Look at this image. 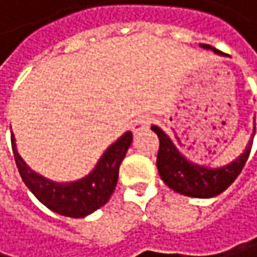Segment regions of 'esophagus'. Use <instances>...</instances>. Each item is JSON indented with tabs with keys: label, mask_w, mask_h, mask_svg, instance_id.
I'll list each match as a JSON object with an SVG mask.
<instances>
[{
	"label": "esophagus",
	"mask_w": 257,
	"mask_h": 257,
	"mask_svg": "<svg viewBox=\"0 0 257 257\" xmlns=\"http://www.w3.org/2000/svg\"><path fill=\"white\" fill-rule=\"evenodd\" d=\"M150 124H151V118H150V117H146V115H142V117H139V118L136 120V123H134V126H133V131L137 134V133H140V131H145L146 127H150Z\"/></svg>",
	"instance_id": "obj_1"
}]
</instances>
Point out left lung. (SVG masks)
Returning a JSON list of instances; mask_svg holds the SVG:
<instances>
[{"mask_svg":"<svg viewBox=\"0 0 257 257\" xmlns=\"http://www.w3.org/2000/svg\"><path fill=\"white\" fill-rule=\"evenodd\" d=\"M203 49H211L217 55H225L216 47L208 44H200ZM151 130L159 137V153H157V170L162 180L176 193L190 197L208 199L223 193L240 174L245 162L250 156L253 137L248 142L245 151L231 163L220 168H208L203 165L186 160L159 126H151Z\"/></svg>","mask_w":257,"mask_h":257,"instance_id":"obj_1","label":"left lung"}]
</instances>
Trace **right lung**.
Returning a JSON list of instances; mask_svg holds the SVG:
<instances>
[{
    "mask_svg": "<svg viewBox=\"0 0 257 257\" xmlns=\"http://www.w3.org/2000/svg\"><path fill=\"white\" fill-rule=\"evenodd\" d=\"M11 139L20 176L32 194L57 214L66 217H84L98 210L112 196L118 180L120 163L133 143V133L123 134L107 148L91 174L69 183L52 182L32 171L20 157L14 134Z\"/></svg>",
    "mask_w": 257,
    "mask_h": 257,
    "instance_id": "right-lung-1",
    "label": "right lung"
}]
</instances>
